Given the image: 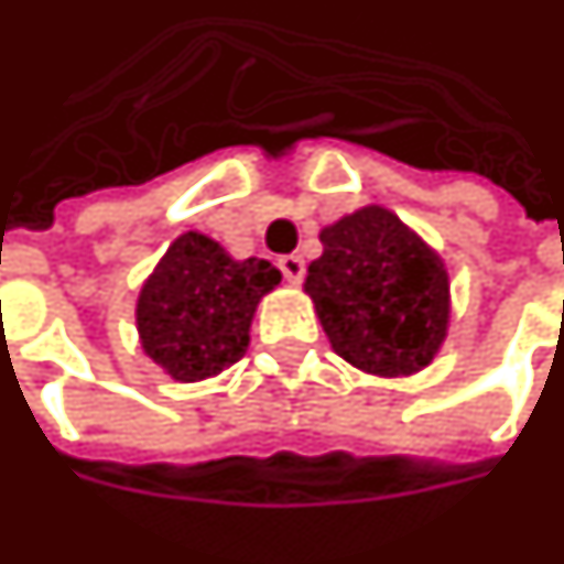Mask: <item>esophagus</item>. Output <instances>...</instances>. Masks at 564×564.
<instances>
[{"instance_id": "34e87169", "label": "esophagus", "mask_w": 564, "mask_h": 564, "mask_svg": "<svg viewBox=\"0 0 564 564\" xmlns=\"http://www.w3.org/2000/svg\"><path fill=\"white\" fill-rule=\"evenodd\" d=\"M278 265H281L283 278H286L290 283H302V278H305V259H302V256H295V253L281 256V262H278Z\"/></svg>"}]
</instances>
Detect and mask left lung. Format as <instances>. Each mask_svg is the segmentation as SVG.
<instances>
[{
    "instance_id": "8db88e82",
    "label": "left lung",
    "mask_w": 564,
    "mask_h": 564,
    "mask_svg": "<svg viewBox=\"0 0 564 564\" xmlns=\"http://www.w3.org/2000/svg\"><path fill=\"white\" fill-rule=\"evenodd\" d=\"M321 243L305 293L338 357L378 378L427 369L452 321L443 256L381 204L323 226Z\"/></svg>"
}]
</instances>
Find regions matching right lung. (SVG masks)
Instances as JSON below:
<instances>
[{
    "label": "right lung",
    "instance_id": "1",
    "mask_svg": "<svg viewBox=\"0 0 564 564\" xmlns=\"http://www.w3.org/2000/svg\"><path fill=\"white\" fill-rule=\"evenodd\" d=\"M281 286L269 259H235L200 231H183L137 295L140 348L173 381H204L250 348L259 302Z\"/></svg>",
    "mask_w": 564,
    "mask_h": 564
}]
</instances>
